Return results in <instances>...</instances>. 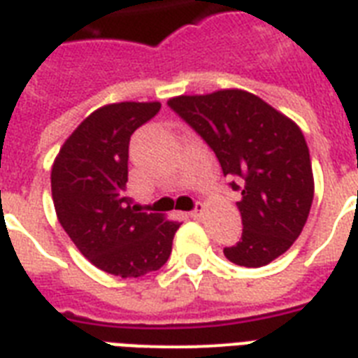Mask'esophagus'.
I'll use <instances>...</instances> for the list:
<instances>
[{
    "label": "esophagus",
    "instance_id": "esophagus-1",
    "mask_svg": "<svg viewBox=\"0 0 358 358\" xmlns=\"http://www.w3.org/2000/svg\"><path fill=\"white\" fill-rule=\"evenodd\" d=\"M204 211H206V206L202 204V202H196V208H194L189 215H191L193 219H200V217L204 215Z\"/></svg>",
    "mask_w": 358,
    "mask_h": 358
}]
</instances>
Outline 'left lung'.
I'll return each instance as SVG.
<instances>
[{"label": "left lung", "mask_w": 358, "mask_h": 358, "mask_svg": "<svg viewBox=\"0 0 358 358\" xmlns=\"http://www.w3.org/2000/svg\"><path fill=\"white\" fill-rule=\"evenodd\" d=\"M171 108L202 136L224 176L241 191L243 237L224 248L231 263L264 266L300 237L309 217L315 178L309 147L298 124L245 90L178 95Z\"/></svg>", "instance_id": "left-lung-1"}]
</instances>
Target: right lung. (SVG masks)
<instances>
[{"label": "right lung", "mask_w": 358, "mask_h": 358, "mask_svg": "<svg viewBox=\"0 0 358 358\" xmlns=\"http://www.w3.org/2000/svg\"><path fill=\"white\" fill-rule=\"evenodd\" d=\"M162 103H113L92 112L58 150L51 193L58 222L103 272L139 278L169 259L180 222L141 213L127 196L129 143Z\"/></svg>", "instance_id": "1"}]
</instances>
